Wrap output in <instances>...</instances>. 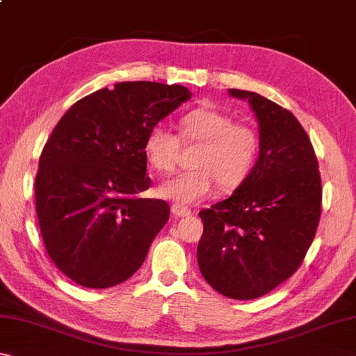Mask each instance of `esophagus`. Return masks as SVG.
Wrapping results in <instances>:
<instances>
[{
  "label": "esophagus",
  "instance_id": "obj_1",
  "mask_svg": "<svg viewBox=\"0 0 356 356\" xmlns=\"http://www.w3.org/2000/svg\"><path fill=\"white\" fill-rule=\"evenodd\" d=\"M171 212H172V215H176V216H188V215H191V209L185 207V206H180V204H172Z\"/></svg>",
  "mask_w": 356,
  "mask_h": 356
}]
</instances>
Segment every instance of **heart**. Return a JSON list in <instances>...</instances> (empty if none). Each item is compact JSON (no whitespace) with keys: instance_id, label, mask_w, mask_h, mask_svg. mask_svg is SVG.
I'll list each match as a JSON object with an SVG mask.
<instances>
[{"instance_id":"heart-1","label":"heart","mask_w":356,"mask_h":356,"mask_svg":"<svg viewBox=\"0 0 356 356\" xmlns=\"http://www.w3.org/2000/svg\"><path fill=\"white\" fill-rule=\"evenodd\" d=\"M179 136L180 140L165 124H154L143 149L149 166L165 174L177 165L180 141L197 144L191 161L196 168L165 180L159 188L166 200L184 204L206 200L218 182L226 190L237 188L254 170L261 150V140L251 125L232 122L231 116L213 108L186 113L179 122Z\"/></svg>"}]
</instances>
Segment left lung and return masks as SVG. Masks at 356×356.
<instances>
[{
    "mask_svg": "<svg viewBox=\"0 0 356 356\" xmlns=\"http://www.w3.org/2000/svg\"><path fill=\"white\" fill-rule=\"evenodd\" d=\"M246 99L259 120L254 170L227 200L200 212L197 264L216 292L252 300L292 276L308 252L322 212V180L309 136L293 114L256 92Z\"/></svg>",
    "mask_w": 356,
    "mask_h": 356,
    "instance_id": "8db88e82",
    "label": "left lung"
}]
</instances>
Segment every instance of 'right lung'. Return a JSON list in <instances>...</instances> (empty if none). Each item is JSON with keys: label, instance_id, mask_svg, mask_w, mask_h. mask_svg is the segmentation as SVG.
I'll return each instance as SVG.
<instances>
[{"label": "right lung", "instance_id": "obj_1", "mask_svg": "<svg viewBox=\"0 0 356 356\" xmlns=\"http://www.w3.org/2000/svg\"><path fill=\"white\" fill-rule=\"evenodd\" d=\"M191 97L180 84L122 81L72 105L39 159L34 195L45 250L76 284L106 289L141 267L170 220L163 200H144V138Z\"/></svg>", "mask_w": 356, "mask_h": 356}]
</instances>
